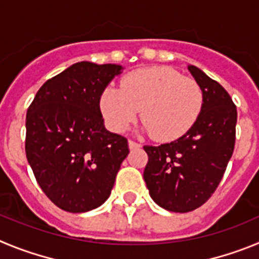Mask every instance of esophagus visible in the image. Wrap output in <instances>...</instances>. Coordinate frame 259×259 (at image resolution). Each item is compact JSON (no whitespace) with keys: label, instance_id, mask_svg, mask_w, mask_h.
Instances as JSON below:
<instances>
[{"label":"esophagus","instance_id":"1","mask_svg":"<svg viewBox=\"0 0 259 259\" xmlns=\"http://www.w3.org/2000/svg\"><path fill=\"white\" fill-rule=\"evenodd\" d=\"M129 147H130V150H134V148H139V147H141V144H139L138 142H135V141H133V139H130Z\"/></svg>","mask_w":259,"mask_h":259}]
</instances>
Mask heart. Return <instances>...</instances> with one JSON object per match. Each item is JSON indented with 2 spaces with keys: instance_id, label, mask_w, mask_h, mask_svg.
<instances>
[{
  "instance_id": "heart-1",
  "label": "heart",
  "mask_w": 259,
  "mask_h": 259,
  "mask_svg": "<svg viewBox=\"0 0 259 259\" xmlns=\"http://www.w3.org/2000/svg\"><path fill=\"white\" fill-rule=\"evenodd\" d=\"M204 93L191 77L169 67L134 71L121 80L120 89L108 86L101 108L109 127L121 133L138 117L156 141L171 142L187 134L199 120Z\"/></svg>"
}]
</instances>
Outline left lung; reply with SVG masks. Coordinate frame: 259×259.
Listing matches in <instances>:
<instances>
[{"label": "left lung", "mask_w": 259, "mask_h": 259, "mask_svg": "<svg viewBox=\"0 0 259 259\" xmlns=\"http://www.w3.org/2000/svg\"><path fill=\"white\" fill-rule=\"evenodd\" d=\"M204 93L192 129L177 141L144 146L148 162L143 178L151 197L176 213L195 210L208 201L222 181L236 138V106L222 85L188 66Z\"/></svg>", "instance_id": "8db88e82"}]
</instances>
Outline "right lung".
I'll list each match as a JSON object with an SVG mask.
<instances>
[{
  "mask_svg": "<svg viewBox=\"0 0 259 259\" xmlns=\"http://www.w3.org/2000/svg\"><path fill=\"white\" fill-rule=\"evenodd\" d=\"M117 64L76 63L46 81L28 107L25 155L37 183L58 208L83 213L112 191L127 139L104 127L101 97Z\"/></svg>",
  "mask_w": 259,
  "mask_h": 259,
  "instance_id": "1",
  "label": "right lung"
}]
</instances>
